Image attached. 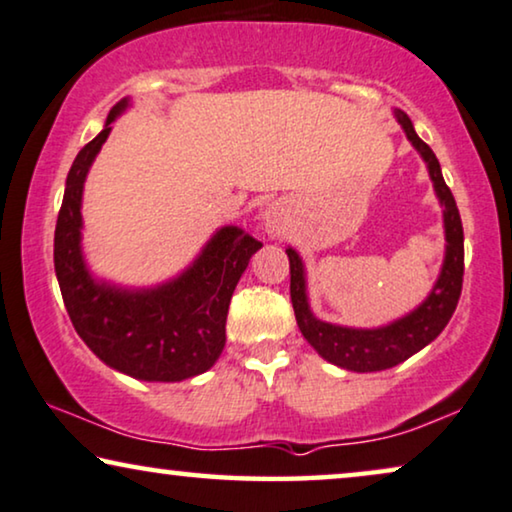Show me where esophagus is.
Returning <instances> with one entry per match:
<instances>
[{
    "label": "esophagus",
    "mask_w": 512,
    "mask_h": 512,
    "mask_svg": "<svg viewBox=\"0 0 512 512\" xmlns=\"http://www.w3.org/2000/svg\"><path fill=\"white\" fill-rule=\"evenodd\" d=\"M262 224H264V231H267L271 238L281 236L283 231H285V213H283V208L278 206V203H269V206L262 210Z\"/></svg>",
    "instance_id": "obj_1"
}]
</instances>
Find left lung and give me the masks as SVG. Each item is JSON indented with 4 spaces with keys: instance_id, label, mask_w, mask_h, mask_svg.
I'll list each match as a JSON object with an SVG mask.
<instances>
[{
    "instance_id": "left-lung-1",
    "label": "left lung",
    "mask_w": 512,
    "mask_h": 512,
    "mask_svg": "<svg viewBox=\"0 0 512 512\" xmlns=\"http://www.w3.org/2000/svg\"><path fill=\"white\" fill-rule=\"evenodd\" d=\"M395 119L403 126L407 140L426 161L428 175L433 180V189L438 194L442 210V222H445V260L438 281L433 290L421 302L417 309L407 316L393 320V323L381 327H346L325 323L313 316L309 295H306V274L304 262L295 248H285L290 260V299L299 330L306 342L318 351L320 358L327 363L344 367L351 372H379L403 363L414 353L424 349L435 337L445 330L452 313L459 304L461 283H463V227L459 208L449 187L442 177L440 163L435 159L433 149L419 138L414 131L410 117L400 109H395Z\"/></svg>"
}]
</instances>
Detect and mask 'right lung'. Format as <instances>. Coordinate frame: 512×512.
<instances>
[{
	"label": "right lung",
	"mask_w": 512,
	"mask_h": 512,
	"mask_svg": "<svg viewBox=\"0 0 512 512\" xmlns=\"http://www.w3.org/2000/svg\"><path fill=\"white\" fill-rule=\"evenodd\" d=\"M131 100L112 107L105 128L81 149L65 182L53 238V264L65 309L88 349L112 370L142 381H182L215 365L227 342L229 302L250 257L262 248L241 227H222L199 257L154 288H124L95 278L81 250L84 182L112 121Z\"/></svg>",
	"instance_id": "1"
}]
</instances>
